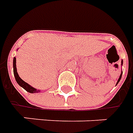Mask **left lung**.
I'll return each mask as SVG.
<instances>
[{
	"instance_id": "left-lung-1",
	"label": "left lung",
	"mask_w": 133,
	"mask_h": 133,
	"mask_svg": "<svg viewBox=\"0 0 133 133\" xmlns=\"http://www.w3.org/2000/svg\"><path fill=\"white\" fill-rule=\"evenodd\" d=\"M121 63H121V65L122 66V65H123V60H122V62H121ZM122 72H121V74H120V76H119V78L118 81H117V82H116V86L117 85V84H118V83L119 82L120 80H121V78H122Z\"/></svg>"
}]
</instances>
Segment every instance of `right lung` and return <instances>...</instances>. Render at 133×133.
<instances>
[{
	"mask_svg": "<svg viewBox=\"0 0 133 133\" xmlns=\"http://www.w3.org/2000/svg\"><path fill=\"white\" fill-rule=\"evenodd\" d=\"M13 68H14V77H15V79H16V82H17V84L19 85L22 87L23 89H25L27 92H28L30 93H36L40 92L39 89H37L34 87H32V86H30V84H28V83H26L25 82H24L22 79L19 76V74L17 73V66H16V57H14L13 60Z\"/></svg>",
	"mask_w": 133,
	"mask_h": 133,
	"instance_id": "add662e5",
	"label": "right lung"
}]
</instances>
